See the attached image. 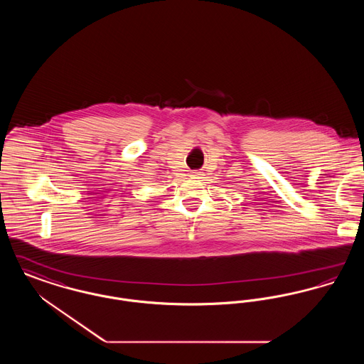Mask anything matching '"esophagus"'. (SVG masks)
<instances>
[{
    "label": "esophagus",
    "mask_w": 364,
    "mask_h": 364,
    "mask_svg": "<svg viewBox=\"0 0 364 364\" xmlns=\"http://www.w3.org/2000/svg\"><path fill=\"white\" fill-rule=\"evenodd\" d=\"M193 176H200V172H193Z\"/></svg>",
    "instance_id": "obj_1"
}]
</instances>
